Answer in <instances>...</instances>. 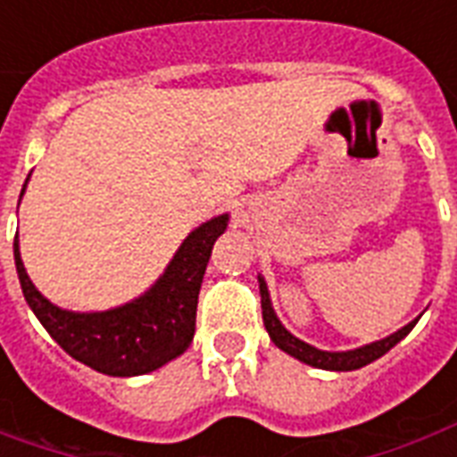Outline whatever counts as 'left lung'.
<instances>
[{"label":"left lung","mask_w":457,"mask_h":457,"mask_svg":"<svg viewBox=\"0 0 457 457\" xmlns=\"http://www.w3.org/2000/svg\"><path fill=\"white\" fill-rule=\"evenodd\" d=\"M259 294H262V318H264V328L269 330V336L274 340L277 347H281L284 353H288L291 357H296L301 362L311 364V367H318V370H336V372H350V370H360L364 364L374 362L377 357H382L392 350L394 345L399 343L402 337H406L411 333V328L416 326V320L403 326L402 330H396L394 336L384 337V340H377L372 345H364V347H357V350H347V353H326V350H318L313 345L303 343L288 333L287 328L278 323L277 313L271 308V301H269V291L264 278H259Z\"/></svg>","instance_id":"obj_1"}]
</instances>
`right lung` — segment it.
Instances as JSON below:
<instances>
[{"label": "right lung", "mask_w": 457, "mask_h": 457, "mask_svg": "<svg viewBox=\"0 0 457 457\" xmlns=\"http://www.w3.org/2000/svg\"><path fill=\"white\" fill-rule=\"evenodd\" d=\"M225 228L228 215L193 229L170 259L163 277L144 296L104 313H73L41 296L26 274L14 237L16 271L26 303L65 353L110 377H134L154 372L188 350L195 333L203 274L212 245Z\"/></svg>", "instance_id": "1"}]
</instances>
